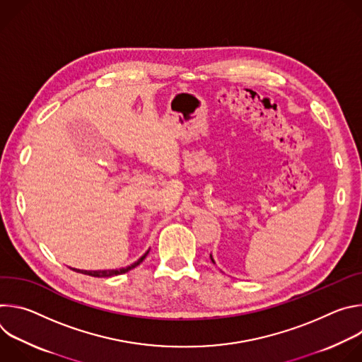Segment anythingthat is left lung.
<instances>
[{
  "label": "left lung",
  "instance_id": "left-lung-1",
  "mask_svg": "<svg viewBox=\"0 0 362 362\" xmlns=\"http://www.w3.org/2000/svg\"><path fill=\"white\" fill-rule=\"evenodd\" d=\"M212 261H214V259H212Z\"/></svg>",
  "mask_w": 362,
  "mask_h": 362
}]
</instances>
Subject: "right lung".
I'll return each mask as SVG.
<instances>
[{
    "mask_svg": "<svg viewBox=\"0 0 362 362\" xmlns=\"http://www.w3.org/2000/svg\"><path fill=\"white\" fill-rule=\"evenodd\" d=\"M147 253L148 252H146L140 259L137 261V262H134L133 265H130V267H127V268H122V269H112V271H80V269H73V271H76V272H80V274H84V275H90V276H95V278H109V276H116V275H122V274H126V272H129L130 269H133V268H136V267H139L143 261H144V257L147 256Z\"/></svg>",
    "mask_w": 362,
    "mask_h": 362,
    "instance_id": "right-lung-1",
    "label": "right lung"
}]
</instances>
